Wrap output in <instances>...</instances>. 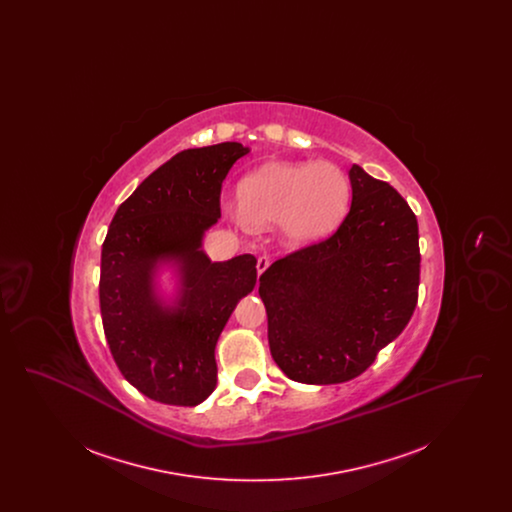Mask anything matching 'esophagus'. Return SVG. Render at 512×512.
<instances>
[{
	"label": "esophagus",
	"mask_w": 512,
	"mask_h": 512,
	"mask_svg": "<svg viewBox=\"0 0 512 512\" xmlns=\"http://www.w3.org/2000/svg\"><path fill=\"white\" fill-rule=\"evenodd\" d=\"M268 267H270V259H268V257H259V259H257V274H259V276H261Z\"/></svg>",
	"instance_id": "34e87169"
}]
</instances>
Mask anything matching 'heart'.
I'll use <instances>...</instances> for the list:
<instances>
[{"label":"heart","instance_id":"obj_1","mask_svg":"<svg viewBox=\"0 0 512 512\" xmlns=\"http://www.w3.org/2000/svg\"><path fill=\"white\" fill-rule=\"evenodd\" d=\"M351 184L328 161H272L245 176L240 199L224 203V213L244 228L278 222L290 247L317 244L345 219Z\"/></svg>","mask_w":512,"mask_h":512}]
</instances>
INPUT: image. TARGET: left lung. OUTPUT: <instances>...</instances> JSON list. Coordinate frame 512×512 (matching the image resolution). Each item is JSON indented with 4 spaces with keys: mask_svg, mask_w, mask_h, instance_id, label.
<instances>
[{
    "mask_svg": "<svg viewBox=\"0 0 512 512\" xmlns=\"http://www.w3.org/2000/svg\"><path fill=\"white\" fill-rule=\"evenodd\" d=\"M351 207L336 234L278 259L259 278L274 363L301 384L363 374L413 317L418 222L388 182L349 169Z\"/></svg>",
    "mask_w": 512,
    "mask_h": 512,
    "instance_id": "left-lung-1",
    "label": "left lung"
}]
</instances>
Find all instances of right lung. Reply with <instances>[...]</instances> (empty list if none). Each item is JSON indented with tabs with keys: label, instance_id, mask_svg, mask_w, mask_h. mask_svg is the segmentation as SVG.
<instances>
[{
	"label": "right lung",
	"instance_id": "add662e5",
	"mask_svg": "<svg viewBox=\"0 0 512 512\" xmlns=\"http://www.w3.org/2000/svg\"><path fill=\"white\" fill-rule=\"evenodd\" d=\"M249 153L238 142L176 153L151 172L111 220L101 249L99 305L122 376L153 401L195 407L217 388L215 347L238 301L253 292L257 259L211 263L203 236L220 219V188ZM172 267L167 302L156 276Z\"/></svg>",
	"mask_w": 512,
	"mask_h": 512
}]
</instances>
